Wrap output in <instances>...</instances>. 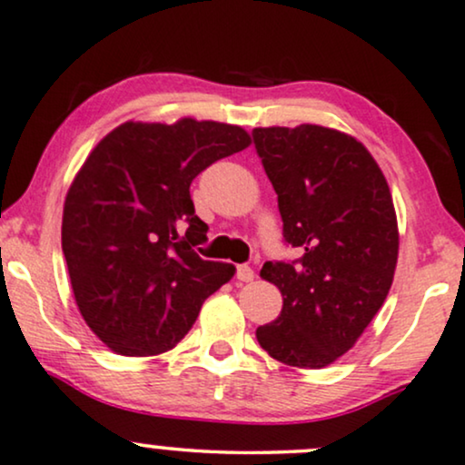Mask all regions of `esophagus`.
Returning a JSON list of instances; mask_svg holds the SVG:
<instances>
[{"mask_svg":"<svg viewBox=\"0 0 465 465\" xmlns=\"http://www.w3.org/2000/svg\"><path fill=\"white\" fill-rule=\"evenodd\" d=\"M236 276H238V281H244V283H249V281L255 279V272H252L251 266L242 263V266L236 268Z\"/></svg>","mask_w":465,"mask_h":465,"instance_id":"obj_1","label":"esophagus"}]
</instances>
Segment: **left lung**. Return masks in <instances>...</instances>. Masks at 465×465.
I'll list each match as a JSON object with an SVG mask.
<instances>
[{"mask_svg": "<svg viewBox=\"0 0 465 465\" xmlns=\"http://www.w3.org/2000/svg\"><path fill=\"white\" fill-rule=\"evenodd\" d=\"M257 156L279 197L283 242L298 260L266 262L283 296L257 341L276 361L322 369L343 356L384 304L399 233L384 173L367 148L332 128H255Z\"/></svg>", "mask_w": 465, "mask_h": 465, "instance_id": "left-lung-1", "label": "left lung"}]
</instances>
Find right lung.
<instances>
[{"label": "right lung", "instance_id": "right-lung-1", "mask_svg": "<svg viewBox=\"0 0 465 465\" xmlns=\"http://www.w3.org/2000/svg\"><path fill=\"white\" fill-rule=\"evenodd\" d=\"M251 143L240 126L126 122L81 167L64 203L62 251L74 301L94 334L122 356L175 348L232 263L197 255L208 225L191 184Z\"/></svg>", "mask_w": 465, "mask_h": 465}]
</instances>
